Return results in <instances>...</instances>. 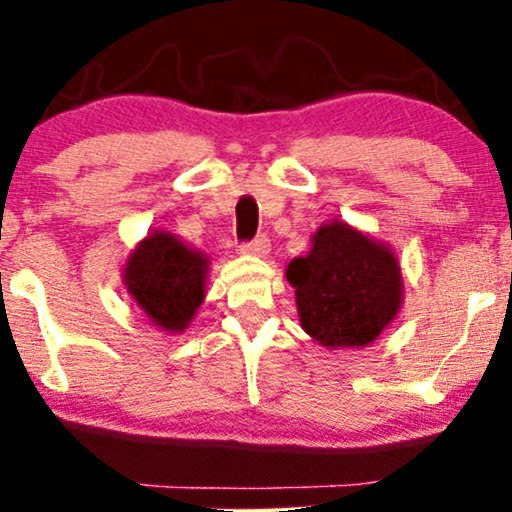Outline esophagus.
Segmentation results:
<instances>
[{"mask_svg":"<svg viewBox=\"0 0 512 512\" xmlns=\"http://www.w3.org/2000/svg\"><path fill=\"white\" fill-rule=\"evenodd\" d=\"M240 250H243L245 255L264 257V255H269V250H272V243H269L267 236H257L255 240H250V243L240 245Z\"/></svg>","mask_w":512,"mask_h":512,"instance_id":"34e87169","label":"esophagus"}]
</instances>
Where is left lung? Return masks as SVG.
I'll use <instances>...</instances> for the list:
<instances>
[{"instance_id":"obj_1","label":"left lung","mask_w":512,"mask_h":512,"mask_svg":"<svg viewBox=\"0 0 512 512\" xmlns=\"http://www.w3.org/2000/svg\"><path fill=\"white\" fill-rule=\"evenodd\" d=\"M301 327L327 349L368 346L402 308V272L387 245L349 223L317 228L313 248L286 267Z\"/></svg>"}]
</instances>
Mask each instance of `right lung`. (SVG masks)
Listing matches in <instances>:
<instances>
[{"label":"right lung","mask_w":512,"mask_h":512,"mask_svg":"<svg viewBox=\"0 0 512 512\" xmlns=\"http://www.w3.org/2000/svg\"><path fill=\"white\" fill-rule=\"evenodd\" d=\"M207 274V255L166 231L146 236L122 269L129 296L166 332H182L190 325L204 301Z\"/></svg>","instance_id":"1"}]
</instances>
